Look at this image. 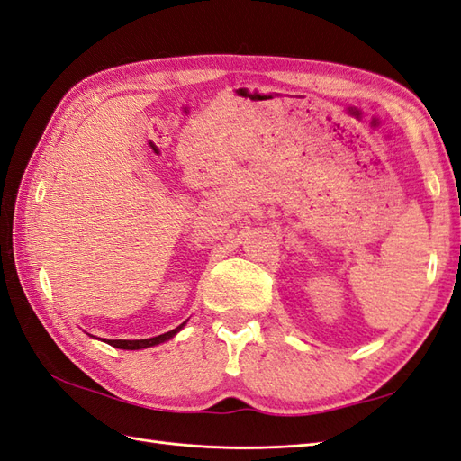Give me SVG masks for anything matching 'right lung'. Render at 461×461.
<instances>
[{
	"mask_svg": "<svg viewBox=\"0 0 461 461\" xmlns=\"http://www.w3.org/2000/svg\"><path fill=\"white\" fill-rule=\"evenodd\" d=\"M186 323V321H185ZM185 323H181L176 329H173V331L169 333H163V335H158V337H151V339H140V340H124V339H118V340H104V343H109L111 347H116V348H122V350H140V348H148V347H156L159 343H165V340L173 339L176 333L181 331V329L185 327Z\"/></svg>",
	"mask_w": 461,
	"mask_h": 461,
	"instance_id": "add662e5",
	"label": "right lung"
}]
</instances>
